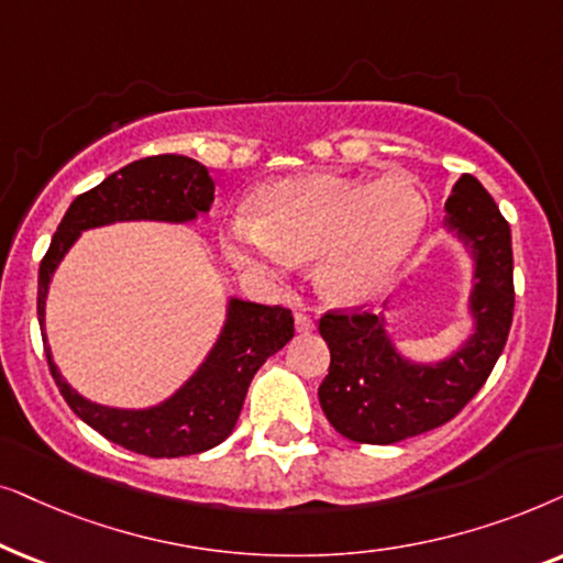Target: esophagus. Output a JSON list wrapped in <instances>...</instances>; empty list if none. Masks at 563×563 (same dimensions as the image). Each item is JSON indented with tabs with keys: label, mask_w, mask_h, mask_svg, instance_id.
Returning <instances> with one entry per match:
<instances>
[{
	"label": "esophagus",
	"mask_w": 563,
	"mask_h": 563,
	"mask_svg": "<svg viewBox=\"0 0 563 563\" xmlns=\"http://www.w3.org/2000/svg\"><path fill=\"white\" fill-rule=\"evenodd\" d=\"M313 329H317V324H313V319L309 317V313L296 311V332L298 334H309V332H313Z\"/></svg>",
	"instance_id": "esophagus-1"
}]
</instances>
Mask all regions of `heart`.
Listing matches in <instances>:
<instances>
[{
    "mask_svg": "<svg viewBox=\"0 0 563 563\" xmlns=\"http://www.w3.org/2000/svg\"><path fill=\"white\" fill-rule=\"evenodd\" d=\"M250 206L254 219L236 216L223 227L229 257L265 277L317 260L319 294L342 306L371 303L394 286L430 216L424 192L407 177H275Z\"/></svg>",
    "mask_w": 563,
    "mask_h": 563,
    "instance_id": "b5f03b06",
    "label": "heart"
}]
</instances>
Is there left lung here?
Here are the masks:
<instances>
[{
	"label": "left lung",
	"mask_w": 563,
	"mask_h": 563,
	"mask_svg": "<svg viewBox=\"0 0 563 563\" xmlns=\"http://www.w3.org/2000/svg\"><path fill=\"white\" fill-rule=\"evenodd\" d=\"M445 231L466 250L474 273L468 334L438 360L404 355L386 313H327L329 376L319 404L342 438L391 445L451 422L474 399L505 350L515 309L512 234L476 177L463 175L445 203Z\"/></svg>",
	"instance_id": "left-lung-1"
}]
</instances>
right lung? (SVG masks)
Returning <instances> with one entry per match:
<instances>
[{
    "mask_svg": "<svg viewBox=\"0 0 563 563\" xmlns=\"http://www.w3.org/2000/svg\"><path fill=\"white\" fill-rule=\"evenodd\" d=\"M213 179L190 156L159 154L125 164L100 185L79 195L58 223L37 273V321L51 376L66 404L110 443L152 459H179L211 451L234 432L242 415L246 388L269 355L294 340V317L280 306H262L229 296L227 319L213 347L192 376L152 407L123 409L89 401L66 384L51 355L46 336V298L51 277L81 231L110 227L118 221L190 223L211 211Z\"/></svg>",
    "mask_w": 563,
    "mask_h": 563,
    "instance_id": "1",
    "label": "right lung"
}]
</instances>
